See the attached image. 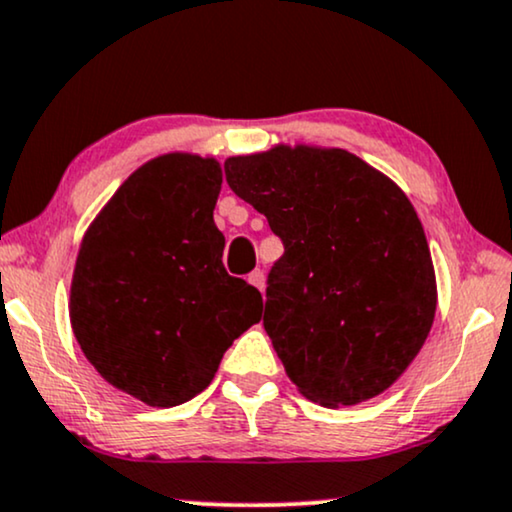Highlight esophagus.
Segmentation results:
<instances>
[{
	"mask_svg": "<svg viewBox=\"0 0 512 512\" xmlns=\"http://www.w3.org/2000/svg\"><path fill=\"white\" fill-rule=\"evenodd\" d=\"M248 283H250V286H255L257 290H264V274H262V271L260 269L252 271V274L248 276Z\"/></svg>",
	"mask_w": 512,
	"mask_h": 512,
	"instance_id": "obj_1",
	"label": "esophagus"
}]
</instances>
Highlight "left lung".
I'll return each mask as SVG.
<instances>
[{"label":"left lung","mask_w":512,"mask_h":512,"mask_svg":"<svg viewBox=\"0 0 512 512\" xmlns=\"http://www.w3.org/2000/svg\"><path fill=\"white\" fill-rule=\"evenodd\" d=\"M224 172L286 248L269 274L264 331L288 378L328 409L383 394L437 309L430 245L406 193L345 148L276 144L231 155Z\"/></svg>","instance_id":"8db88e82"}]
</instances>
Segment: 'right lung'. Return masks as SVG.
Here are the masks:
<instances>
[{
	"label": "right lung",
	"mask_w": 512,
	"mask_h": 512,
	"mask_svg": "<svg viewBox=\"0 0 512 512\" xmlns=\"http://www.w3.org/2000/svg\"><path fill=\"white\" fill-rule=\"evenodd\" d=\"M219 191L212 155H158L122 181L77 250V345L106 383L148 406L203 392L231 342L262 319L260 290L222 264Z\"/></svg>",
	"instance_id": "add662e5"
}]
</instances>
